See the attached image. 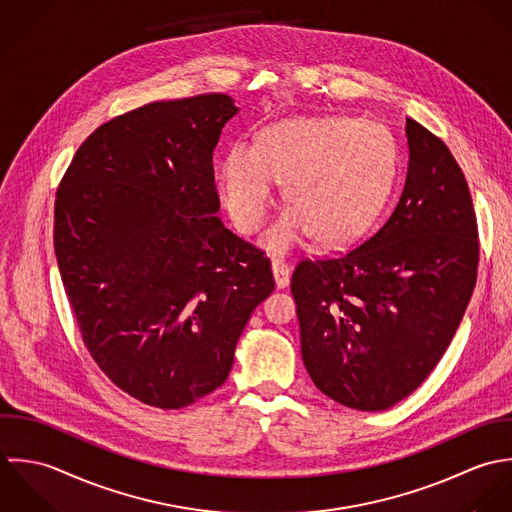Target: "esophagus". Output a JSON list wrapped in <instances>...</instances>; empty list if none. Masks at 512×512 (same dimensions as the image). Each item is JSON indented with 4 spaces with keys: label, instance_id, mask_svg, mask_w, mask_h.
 <instances>
[{
    "label": "esophagus",
    "instance_id": "34e87169",
    "mask_svg": "<svg viewBox=\"0 0 512 512\" xmlns=\"http://www.w3.org/2000/svg\"><path fill=\"white\" fill-rule=\"evenodd\" d=\"M273 273H275V281H277L279 289L289 287V283H291V267H289L287 259L275 257L273 259Z\"/></svg>",
    "mask_w": 512,
    "mask_h": 512
}]
</instances>
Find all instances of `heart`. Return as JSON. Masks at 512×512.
Listing matches in <instances>:
<instances>
[{"instance_id":"b5f03b06","label":"heart","mask_w":512,"mask_h":512,"mask_svg":"<svg viewBox=\"0 0 512 512\" xmlns=\"http://www.w3.org/2000/svg\"><path fill=\"white\" fill-rule=\"evenodd\" d=\"M394 172L386 126L354 116L293 118L267 128L259 144L237 142L221 162V196L243 233L259 231L275 204L277 178H289L295 205L267 235L287 249L314 229L326 243L356 235L384 200Z\"/></svg>"}]
</instances>
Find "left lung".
<instances>
[{
	"mask_svg": "<svg viewBox=\"0 0 512 512\" xmlns=\"http://www.w3.org/2000/svg\"><path fill=\"white\" fill-rule=\"evenodd\" d=\"M404 192L366 241L301 259L291 279L308 376L330 400L392 408L445 354L471 301L479 231L463 170L441 138L406 124Z\"/></svg>",
	"mask_w": 512,
	"mask_h": 512,
	"instance_id": "left-lung-1",
	"label": "left lung"
}]
</instances>
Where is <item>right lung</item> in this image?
Returning <instances> with one entry per match:
<instances>
[{"instance_id": "right-lung-1", "label": "right lung", "mask_w": 512, "mask_h": 512, "mask_svg": "<svg viewBox=\"0 0 512 512\" xmlns=\"http://www.w3.org/2000/svg\"><path fill=\"white\" fill-rule=\"evenodd\" d=\"M221 93L144 104L101 124L55 198L53 245L81 338L134 400L180 409L219 388L275 289L271 261L215 215Z\"/></svg>"}]
</instances>
